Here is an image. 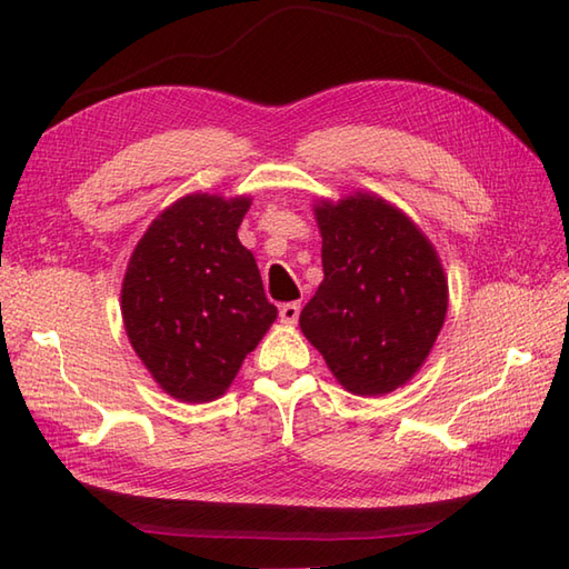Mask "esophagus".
<instances>
[{
    "label": "esophagus",
    "instance_id": "obj_1",
    "mask_svg": "<svg viewBox=\"0 0 569 569\" xmlns=\"http://www.w3.org/2000/svg\"><path fill=\"white\" fill-rule=\"evenodd\" d=\"M278 316H281V320L286 325H293L298 322V316H300V303H283L281 310H278Z\"/></svg>",
    "mask_w": 569,
    "mask_h": 569
}]
</instances>
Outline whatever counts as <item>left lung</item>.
Segmentation results:
<instances>
[{"label": "left lung", "mask_w": 569, "mask_h": 569, "mask_svg": "<svg viewBox=\"0 0 569 569\" xmlns=\"http://www.w3.org/2000/svg\"><path fill=\"white\" fill-rule=\"evenodd\" d=\"M325 278L300 330L357 396L413 379L442 330L447 281L428 237L386 200L357 192L316 204Z\"/></svg>", "instance_id": "8db88e82"}]
</instances>
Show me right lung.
Returning <instances> with one entry per match:
<instances>
[{
  "label": "right lung",
  "instance_id": "right-lung-1",
  "mask_svg": "<svg viewBox=\"0 0 569 569\" xmlns=\"http://www.w3.org/2000/svg\"><path fill=\"white\" fill-rule=\"evenodd\" d=\"M251 198L192 192L166 208L131 253L122 318L134 352L183 403L220 398L278 310L237 229Z\"/></svg>",
  "mask_w": 569,
  "mask_h": 569
}]
</instances>
